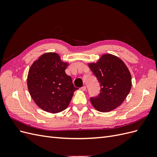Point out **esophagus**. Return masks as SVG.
<instances>
[{
	"label": "esophagus",
	"instance_id": "obj_1",
	"mask_svg": "<svg viewBox=\"0 0 157 157\" xmlns=\"http://www.w3.org/2000/svg\"><path fill=\"white\" fill-rule=\"evenodd\" d=\"M81 89H82V90H83V91H86V87L85 86H82L81 88Z\"/></svg>",
	"mask_w": 157,
	"mask_h": 157
}]
</instances>
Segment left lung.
Instances as JSON below:
<instances>
[{
    "label": "left lung",
    "mask_w": 157,
    "mask_h": 157,
    "mask_svg": "<svg viewBox=\"0 0 157 157\" xmlns=\"http://www.w3.org/2000/svg\"><path fill=\"white\" fill-rule=\"evenodd\" d=\"M88 65L101 86L98 96L90 98L94 107L106 113L120 106L132 87L131 74L124 61L116 56L105 54L96 63Z\"/></svg>",
    "instance_id": "left-lung-1"
}]
</instances>
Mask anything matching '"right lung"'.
<instances>
[{
  "label": "right lung",
  "mask_w": 157,
  "mask_h": 157,
  "mask_svg": "<svg viewBox=\"0 0 157 157\" xmlns=\"http://www.w3.org/2000/svg\"><path fill=\"white\" fill-rule=\"evenodd\" d=\"M68 62L59 54L48 52L31 65L27 75V88L38 107L46 112L58 113L67 109L77 88L65 73Z\"/></svg>",
  "instance_id": "add662e5"
}]
</instances>
